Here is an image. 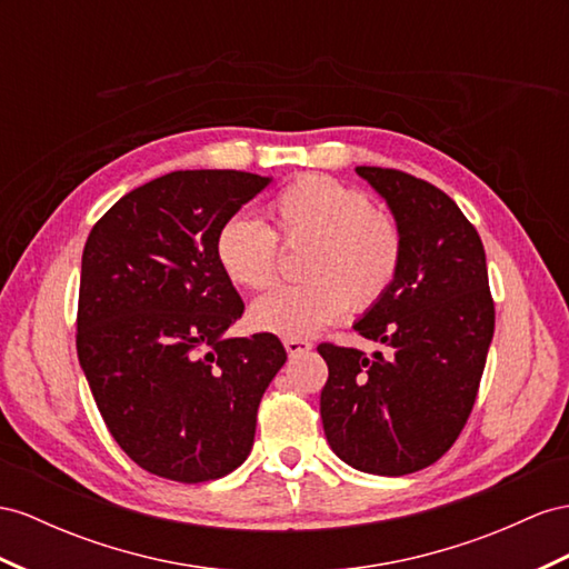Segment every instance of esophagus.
<instances>
[{"label":"esophagus","mask_w":569,"mask_h":569,"mask_svg":"<svg viewBox=\"0 0 569 569\" xmlns=\"http://www.w3.org/2000/svg\"><path fill=\"white\" fill-rule=\"evenodd\" d=\"M283 346H286V353L290 358H296L300 353H308L310 348H312V343L305 341V339H283Z\"/></svg>","instance_id":"obj_1"}]
</instances>
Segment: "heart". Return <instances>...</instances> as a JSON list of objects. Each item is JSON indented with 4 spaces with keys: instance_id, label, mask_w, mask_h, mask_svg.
Masks as SVG:
<instances>
[{
    "instance_id": "heart-1",
    "label": "heart",
    "mask_w": 569,
    "mask_h": 569,
    "mask_svg": "<svg viewBox=\"0 0 569 569\" xmlns=\"http://www.w3.org/2000/svg\"><path fill=\"white\" fill-rule=\"evenodd\" d=\"M269 216L286 244L308 242L300 273L305 283L281 286L250 308L257 331L305 339L348 310H366L395 283L403 240L391 216L375 211L366 192L327 174H302L271 201ZM213 254L223 276L240 288L273 283L279 244L269 226L232 216L218 228Z\"/></svg>"
}]
</instances>
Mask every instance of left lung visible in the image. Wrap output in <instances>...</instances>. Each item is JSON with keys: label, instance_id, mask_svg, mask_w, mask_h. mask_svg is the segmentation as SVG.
Returning a JSON list of instances; mask_svg holds the SVG:
<instances>
[{"label": "left lung", "instance_id": "obj_1", "mask_svg": "<svg viewBox=\"0 0 569 569\" xmlns=\"http://www.w3.org/2000/svg\"><path fill=\"white\" fill-rule=\"evenodd\" d=\"M356 172L387 201L403 240L395 283L353 325L389 356L319 343L329 366L319 413L348 466L406 476L440 459L473 409L495 329L486 250L442 189L401 170Z\"/></svg>", "mask_w": 569, "mask_h": 569}]
</instances>
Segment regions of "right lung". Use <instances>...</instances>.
Here are the masks:
<instances>
[{
	"label": "right lung",
	"mask_w": 569,
	"mask_h": 569,
	"mask_svg": "<svg viewBox=\"0 0 569 569\" xmlns=\"http://www.w3.org/2000/svg\"><path fill=\"white\" fill-rule=\"evenodd\" d=\"M269 182L168 172L124 194L86 240L81 370L114 442L160 478L201 483L238 469L286 362L273 333L226 337L244 305L213 254L218 228Z\"/></svg>",
	"instance_id": "obj_1"
}]
</instances>
